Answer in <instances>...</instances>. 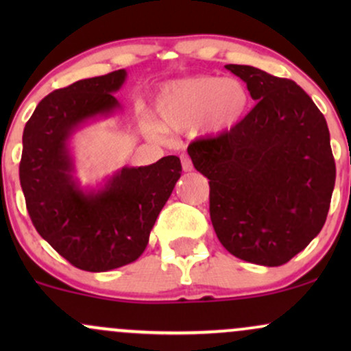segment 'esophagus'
<instances>
[{"mask_svg":"<svg viewBox=\"0 0 351 351\" xmlns=\"http://www.w3.org/2000/svg\"><path fill=\"white\" fill-rule=\"evenodd\" d=\"M181 167H183L184 171H193V163L188 155H181Z\"/></svg>","mask_w":351,"mask_h":351,"instance_id":"34e87169","label":"esophagus"}]
</instances>
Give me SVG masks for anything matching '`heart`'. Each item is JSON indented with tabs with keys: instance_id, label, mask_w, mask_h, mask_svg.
<instances>
[{
	"instance_id": "1",
	"label": "heart",
	"mask_w": 351,
	"mask_h": 351,
	"mask_svg": "<svg viewBox=\"0 0 351 351\" xmlns=\"http://www.w3.org/2000/svg\"><path fill=\"white\" fill-rule=\"evenodd\" d=\"M155 107L162 125L150 120L147 127L152 135H160L163 128L186 132L195 127L203 134L221 135L244 119L249 90L239 79L196 75L165 84L156 95Z\"/></svg>"
}]
</instances>
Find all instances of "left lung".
Instances as JSON below:
<instances>
[{
  "label": "left lung",
  "mask_w": 351,
  "mask_h": 351,
  "mask_svg": "<svg viewBox=\"0 0 351 351\" xmlns=\"http://www.w3.org/2000/svg\"><path fill=\"white\" fill-rule=\"evenodd\" d=\"M256 106L226 134L193 142L188 155L209 180L217 239L245 263L276 267L324 228L335 186L327 120L293 80L228 64Z\"/></svg>",
  "instance_id": "left-lung-1"
}]
</instances>
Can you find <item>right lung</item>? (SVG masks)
Masks as SVG:
<instances>
[{"label": "right lung", "mask_w": 351, "mask_h": 351, "mask_svg": "<svg viewBox=\"0 0 351 351\" xmlns=\"http://www.w3.org/2000/svg\"><path fill=\"white\" fill-rule=\"evenodd\" d=\"M125 79L127 71L120 69L51 92L23 132L19 180L36 231L88 272L112 271L142 256L181 176L175 155L120 168L97 186H82L75 176L72 138L86 125L123 110L114 94Z\"/></svg>", "instance_id": "add662e5"}]
</instances>
